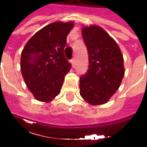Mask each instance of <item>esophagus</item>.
Masks as SVG:
<instances>
[{
  "mask_svg": "<svg viewBox=\"0 0 147 147\" xmlns=\"http://www.w3.org/2000/svg\"><path fill=\"white\" fill-rule=\"evenodd\" d=\"M70 62H71L72 65H73V66H74V65H75V58H73V59H71V60H70Z\"/></svg>",
  "mask_w": 147,
  "mask_h": 147,
  "instance_id": "34e87169",
  "label": "esophagus"
}]
</instances>
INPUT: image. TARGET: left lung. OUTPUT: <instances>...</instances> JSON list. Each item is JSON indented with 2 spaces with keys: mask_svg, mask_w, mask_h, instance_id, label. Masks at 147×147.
Returning <instances> with one entry per match:
<instances>
[{
  "mask_svg": "<svg viewBox=\"0 0 147 147\" xmlns=\"http://www.w3.org/2000/svg\"><path fill=\"white\" fill-rule=\"evenodd\" d=\"M82 37L89 65L80 77V94L92 105L108 102L121 85L125 74L123 56L115 40L97 26L83 27Z\"/></svg>",
  "mask_w": 147,
  "mask_h": 147,
  "instance_id": "obj_1",
  "label": "left lung"
}]
</instances>
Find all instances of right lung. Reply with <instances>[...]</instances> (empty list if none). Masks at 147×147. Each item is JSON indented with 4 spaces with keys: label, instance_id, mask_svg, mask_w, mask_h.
I'll return each instance as SVG.
<instances>
[{
    "label": "right lung",
    "instance_id": "1",
    "mask_svg": "<svg viewBox=\"0 0 147 147\" xmlns=\"http://www.w3.org/2000/svg\"><path fill=\"white\" fill-rule=\"evenodd\" d=\"M74 23L53 22L29 39L21 56V71L34 98L49 102L60 94L64 78L71 69L64 50Z\"/></svg>",
    "mask_w": 147,
    "mask_h": 147
}]
</instances>
